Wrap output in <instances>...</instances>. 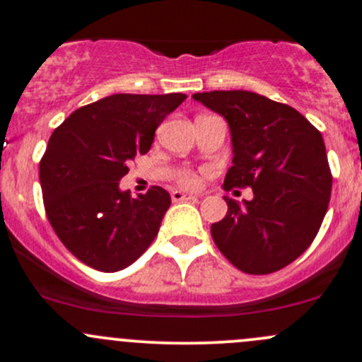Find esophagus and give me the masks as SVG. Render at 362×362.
<instances>
[{"label":"esophagus","instance_id":"34e87169","mask_svg":"<svg viewBox=\"0 0 362 362\" xmlns=\"http://www.w3.org/2000/svg\"><path fill=\"white\" fill-rule=\"evenodd\" d=\"M171 199H173V202H191V199H196V196L187 194V192L182 191H173L171 192Z\"/></svg>","mask_w":362,"mask_h":362}]
</instances>
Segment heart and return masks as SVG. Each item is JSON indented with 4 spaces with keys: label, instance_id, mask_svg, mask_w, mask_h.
<instances>
[{
    "label": "heart",
    "instance_id": "1",
    "mask_svg": "<svg viewBox=\"0 0 362 362\" xmlns=\"http://www.w3.org/2000/svg\"><path fill=\"white\" fill-rule=\"evenodd\" d=\"M177 182H178V185H182V187L194 189V187H198L199 177L192 170H184V171H180V173H178Z\"/></svg>",
    "mask_w": 362,
    "mask_h": 362
}]
</instances>
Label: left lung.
Returning <instances> with one entry per match:
<instances>
[{
    "label": "left lung",
    "mask_w": 362,
    "mask_h": 362,
    "mask_svg": "<svg viewBox=\"0 0 362 362\" xmlns=\"http://www.w3.org/2000/svg\"><path fill=\"white\" fill-rule=\"evenodd\" d=\"M192 98L231 129L235 156L224 189L254 191L250 202L224 198L228 214L210 229L215 245L249 275L286 268L312 245L329 204L333 175L322 134L293 107L250 90Z\"/></svg>",
    "instance_id": "8db88e82"
}]
</instances>
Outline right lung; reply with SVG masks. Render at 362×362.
Segmentation results:
<instances>
[{"instance_id": "obj_1", "label": "right lung", "mask_w": 362, "mask_h": 362, "mask_svg": "<svg viewBox=\"0 0 362 362\" xmlns=\"http://www.w3.org/2000/svg\"><path fill=\"white\" fill-rule=\"evenodd\" d=\"M185 94H112L80 107L56 127L40 160L50 226L83 264L119 272L158 236L171 198L154 185L131 198L119 180L127 163L147 154L158 126Z\"/></svg>"}]
</instances>
